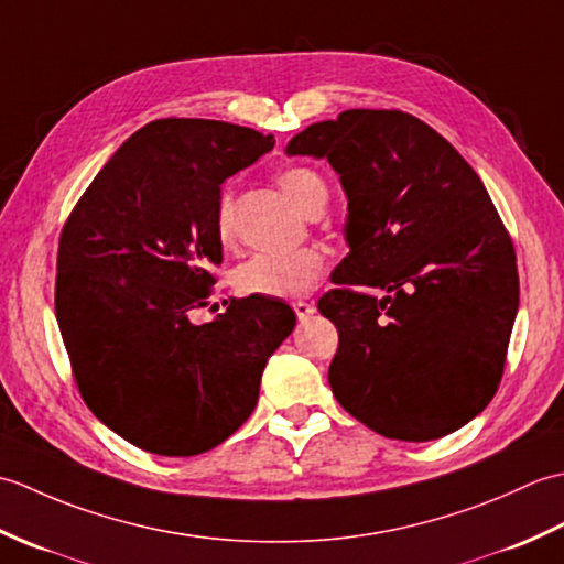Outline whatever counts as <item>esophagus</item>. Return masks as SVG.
Returning <instances> with one entry per match:
<instances>
[{"label":"esophagus","mask_w":564,"mask_h":564,"mask_svg":"<svg viewBox=\"0 0 564 564\" xmlns=\"http://www.w3.org/2000/svg\"><path fill=\"white\" fill-rule=\"evenodd\" d=\"M293 310H295L297 319L305 322L310 315L315 313V305H313V303H307V301H295V303H293Z\"/></svg>","instance_id":"1"}]
</instances>
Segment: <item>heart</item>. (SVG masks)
I'll use <instances>...</instances> for the list:
<instances>
[{
    "label": "heart",
    "instance_id": "1",
    "mask_svg": "<svg viewBox=\"0 0 564 564\" xmlns=\"http://www.w3.org/2000/svg\"><path fill=\"white\" fill-rule=\"evenodd\" d=\"M275 182L293 206L315 218L327 203V184L317 172L303 164H289L275 174ZM215 227L223 245H230L235 237L232 200L223 196L215 215ZM325 271V254L315 247H303L283 254H254L235 271V285L242 293L263 297H297L307 293Z\"/></svg>",
    "mask_w": 564,
    "mask_h": 564
}]
</instances>
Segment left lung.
<instances>
[{
  "mask_svg": "<svg viewBox=\"0 0 564 564\" xmlns=\"http://www.w3.org/2000/svg\"><path fill=\"white\" fill-rule=\"evenodd\" d=\"M285 152L327 158L349 196L351 251L317 303L339 332L334 398L388 438L460 429L495 398L519 310L517 251L480 176L398 109L341 111Z\"/></svg>",
  "mask_w": 564,
  "mask_h": 564,
  "instance_id": "left-lung-1",
  "label": "left lung"
}]
</instances>
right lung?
I'll list each match as a JSON object with an SVG mask.
<instances>
[{"label": "right lung", "instance_id": "right-lung-1", "mask_svg": "<svg viewBox=\"0 0 564 564\" xmlns=\"http://www.w3.org/2000/svg\"><path fill=\"white\" fill-rule=\"evenodd\" d=\"M271 148L251 128L160 118L106 162L59 232L55 315L72 378L94 416L142 451L188 458L232 436L295 327L263 295L191 319L218 281L220 186Z\"/></svg>", "mask_w": 564, "mask_h": 564}]
</instances>
